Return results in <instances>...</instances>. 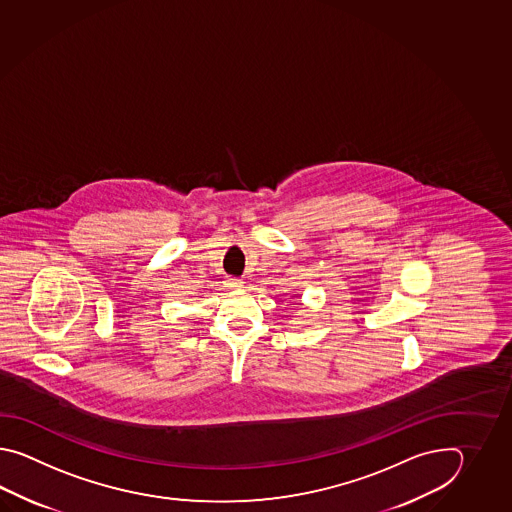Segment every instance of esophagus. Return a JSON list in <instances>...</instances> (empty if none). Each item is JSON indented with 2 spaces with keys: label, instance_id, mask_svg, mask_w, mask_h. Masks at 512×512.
<instances>
[{
  "label": "esophagus",
  "instance_id": "obj_1",
  "mask_svg": "<svg viewBox=\"0 0 512 512\" xmlns=\"http://www.w3.org/2000/svg\"><path fill=\"white\" fill-rule=\"evenodd\" d=\"M241 285H243V280H236V278L227 280V287H230V289H240Z\"/></svg>",
  "mask_w": 512,
  "mask_h": 512
}]
</instances>
